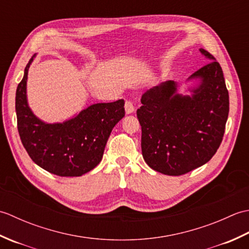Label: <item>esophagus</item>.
<instances>
[{"label":"esophagus","mask_w":249,"mask_h":249,"mask_svg":"<svg viewBox=\"0 0 249 249\" xmlns=\"http://www.w3.org/2000/svg\"><path fill=\"white\" fill-rule=\"evenodd\" d=\"M134 111H135V107H134L133 103L129 102V100H127V102L125 103V112H126V114L133 113Z\"/></svg>","instance_id":"34e87169"}]
</instances>
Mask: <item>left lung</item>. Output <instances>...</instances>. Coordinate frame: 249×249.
I'll return each instance as SVG.
<instances>
[{
  "label": "left lung",
  "mask_w": 249,
  "mask_h": 249,
  "mask_svg": "<svg viewBox=\"0 0 249 249\" xmlns=\"http://www.w3.org/2000/svg\"><path fill=\"white\" fill-rule=\"evenodd\" d=\"M209 62L187 81L199 80L192 95L178 93L173 80L161 82L142 95L137 110L141 150L153 170L182 176L208 162L219 147L229 114V93L215 57L200 48Z\"/></svg>",
  "instance_id": "1"
}]
</instances>
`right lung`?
<instances>
[{"label":"right lung","mask_w":249,"mask_h":249,"mask_svg":"<svg viewBox=\"0 0 249 249\" xmlns=\"http://www.w3.org/2000/svg\"><path fill=\"white\" fill-rule=\"evenodd\" d=\"M29 61L16 91L21 142L36 165L59 177H81L100 162L115 124L124 118V99L89 106L63 123H46L33 113L26 97Z\"/></svg>","instance_id":"1"}]
</instances>
